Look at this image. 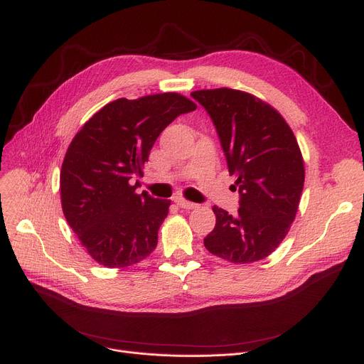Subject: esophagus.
Here are the masks:
<instances>
[{"label": "esophagus", "instance_id": "obj_1", "mask_svg": "<svg viewBox=\"0 0 364 364\" xmlns=\"http://www.w3.org/2000/svg\"><path fill=\"white\" fill-rule=\"evenodd\" d=\"M174 202H176L180 208H183V209H195V208L198 206L196 203H193V202H188V200L181 199V198H176V199H174Z\"/></svg>", "mask_w": 364, "mask_h": 364}]
</instances>
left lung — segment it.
Segmentation results:
<instances>
[{
    "label": "left lung",
    "instance_id": "1",
    "mask_svg": "<svg viewBox=\"0 0 364 364\" xmlns=\"http://www.w3.org/2000/svg\"><path fill=\"white\" fill-rule=\"evenodd\" d=\"M192 97L215 125L240 196L233 215L213 208L217 221L203 245L235 264L259 261L288 235L298 211L305 172L296 139L274 107L250 92L215 88Z\"/></svg>",
    "mask_w": 364,
    "mask_h": 364
}]
</instances>
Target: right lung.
<instances>
[{
	"label": "right lung",
	"instance_id": "1",
	"mask_svg": "<svg viewBox=\"0 0 364 364\" xmlns=\"http://www.w3.org/2000/svg\"><path fill=\"white\" fill-rule=\"evenodd\" d=\"M196 105L178 92L118 99L92 114L68 147L60 171L68 224L94 261L124 269L147 258L171 200L136 193L159 134Z\"/></svg>",
	"mask_w": 364,
	"mask_h": 364
}]
</instances>
